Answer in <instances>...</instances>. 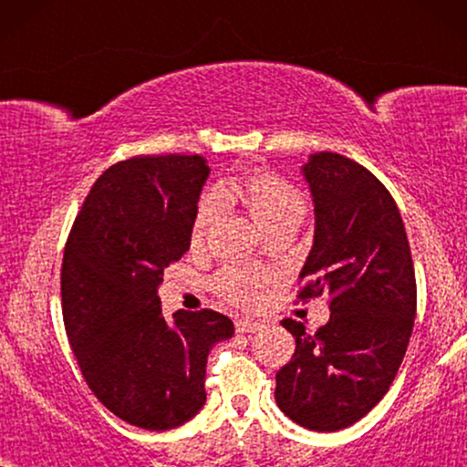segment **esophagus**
Returning a JSON list of instances; mask_svg holds the SVG:
<instances>
[{
	"label": "esophagus",
	"instance_id": "1",
	"mask_svg": "<svg viewBox=\"0 0 467 467\" xmlns=\"http://www.w3.org/2000/svg\"><path fill=\"white\" fill-rule=\"evenodd\" d=\"M261 327H264V325L261 323H257V321H235V331H238V334H254V331H259Z\"/></svg>",
	"mask_w": 467,
	"mask_h": 467
}]
</instances>
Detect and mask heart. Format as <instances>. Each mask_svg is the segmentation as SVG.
Instances as JSON below:
<instances>
[{
    "mask_svg": "<svg viewBox=\"0 0 467 467\" xmlns=\"http://www.w3.org/2000/svg\"><path fill=\"white\" fill-rule=\"evenodd\" d=\"M219 200L225 203H242L265 234L296 229L308 213V202L302 191L291 181L272 171L257 170L240 178H227L219 187ZM219 200L208 195L197 203L193 223H191V244L193 246H202L206 242L210 227L221 213ZM265 283L267 276L264 272L223 267L214 276L213 286L229 302L253 306Z\"/></svg>",
    "mask_w": 467,
    "mask_h": 467,
    "instance_id": "heart-1",
    "label": "heart"
}]
</instances>
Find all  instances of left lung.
<instances>
[{
	"label": "left lung",
	"instance_id": "1",
	"mask_svg": "<svg viewBox=\"0 0 467 467\" xmlns=\"http://www.w3.org/2000/svg\"><path fill=\"white\" fill-rule=\"evenodd\" d=\"M315 197V244L297 302L327 296L329 321L310 331L283 318L296 353L276 374V404L312 431L366 417L395 380L417 315V280L398 203L368 168L337 152L304 168Z\"/></svg>",
	"mask_w": 467,
	"mask_h": 467
}]
</instances>
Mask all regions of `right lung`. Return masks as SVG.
I'll return each instance as SVG.
<instances>
[{"label":"right lung","instance_id":"right-lung-1","mask_svg":"<svg viewBox=\"0 0 467 467\" xmlns=\"http://www.w3.org/2000/svg\"><path fill=\"white\" fill-rule=\"evenodd\" d=\"M210 168L200 155H138L98 178L69 229L61 310L95 398L125 423L165 431L206 401V363L234 336L210 308L165 318L157 286L191 246Z\"/></svg>","mask_w":467,"mask_h":467}]
</instances>
